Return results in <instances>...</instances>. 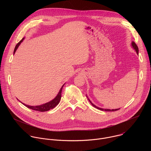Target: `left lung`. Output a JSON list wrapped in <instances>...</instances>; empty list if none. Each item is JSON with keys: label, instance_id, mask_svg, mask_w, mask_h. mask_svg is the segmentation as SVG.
Masks as SVG:
<instances>
[{"label": "left lung", "instance_id": "left-lung-1", "mask_svg": "<svg viewBox=\"0 0 151 151\" xmlns=\"http://www.w3.org/2000/svg\"><path fill=\"white\" fill-rule=\"evenodd\" d=\"M132 47H133V48L135 50V51H136V52H137V54H139V48H138V47L137 46V45L135 44V42H132ZM88 98V97H87ZM88 99V100H89V101L90 102V103L94 107H96V108H97V109H99V110H100V111H111V112H113V111H118V110H119V109H102V108H100V107H97L96 106H95L91 101H90V100L89 99Z\"/></svg>", "mask_w": 151, "mask_h": 151}]
</instances>
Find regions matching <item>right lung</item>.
<instances>
[{
	"mask_svg": "<svg viewBox=\"0 0 151 151\" xmlns=\"http://www.w3.org/2000/svg\"><path fill=\"white\" fill-rule=\"evenodd\" d=\"M24 37H23L22 39V40H21L18 44L16 45L15 47V49H14V54H15V51H17V48H18L19 45H20V44L21 42H23V40H24ZM64 85L62 86L60 91L58 92L57 96L51 101L48 102V103H46L45 104H41V105H39V106H30V105H27V104H26L23 103H21L20 101V102L22 103L23 104H24L25 106H26L27 107H28V108L29 109H31L32 110H34V111H39V112H45V111H50V109H53L54 108V107L59 103L60 100H61V91H62V89H63V87Z\"/></svg>",
	"mask_w": 151,
	"mask_h": 151,
	"instance_id": "right-lung-1",
	"label": "right lung"
}]
</instances>
